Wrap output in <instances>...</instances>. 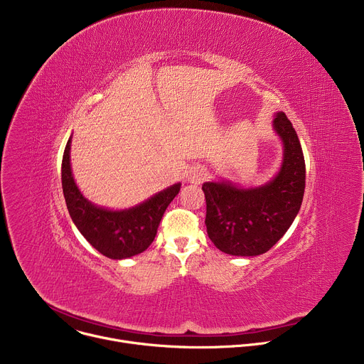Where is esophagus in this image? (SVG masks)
<instances>
[{
    "instance_id": "obj_1",
    "label": "esophagus",
    "mask_w": 364,
    "mask_h": 364,
    "mask_svg": "<svg viewBox=\"0 0 364 364\" xmlns=\"http://www.w3.org/2000/svg\"><path fill=\"white\" fill-rule=\"evenodd\" d=\"M203 177H204V174H203L201 171H197V173H194V174L190 177V181H193V183H198V181H201V180H203Z\"/></svg>"
}]
</instances>
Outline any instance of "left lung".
<instances>
[{"instance_id": "8db88e82", "label": "left lung", "mask_w": 364, "mask_h": 364, "mask_svg": "<svg viewBox=\"0 0 364 364\" xmlns=\"http://www.w3.org/2000/svg\"><path fill=\"white\" fill-rule=\"evenodd\" d=\"M284 142L278 174L267 184L240 188L230 181L203 184L205 228L218 249L235 256L268 252L296 218L305 188V161L298 135L284 112L274 119Z\"/></svg>"}]
</instances>
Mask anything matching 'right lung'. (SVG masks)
<instances>
[{
	"label": "right lung",
	"mask_w": 364,
	"mask_h": 364,
	"mask_svg": "<svg viewBox=\"0 0 364 364\" xmlns=\"http://www.w3.org/2000/svg\"><path fill=\"white\" fill-rule=\"evenodd\" d=\"M69 138L62 161V187L69 215L83 237L103 256L127 259L144 252L155 239L168 204L180 191V183L157 193L127 210H108L83 197L70 168Z\"/></svg>",
	"instance_id": "obj_1"
}]
</instances>
